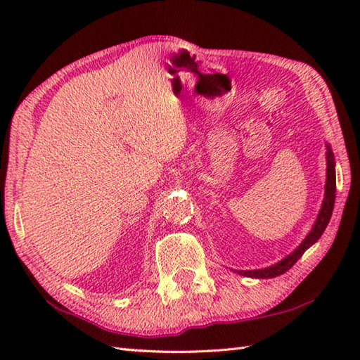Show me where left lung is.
<instances>
[{
    "instance_id": "8db88e82",
    "label": "left lung",
    "mask_w": 360,
    "mask_h": 360,
    "mask_svg": "<svg viewBox=\"0 0 360 360\" xmlns=\"http://www.w3.org/2000/svg\"><path fill=\"white\" fill-rule=\"evenodd\" d=\"M326 184H325V198L322 202V209L319 212V217L316 219L314 226H312L311 232L307 235V238L303 240V243L298 246L292 254H289L285 257L281 262L275 263L274 266L264 267V269H255V271H238L240 275H244V277H252V278H274L278 277V275L285 274L292 267L297 259L300 258L304 250L309 249L312 244H314L322 233L325 232V229L330 223L331 215H333V209H334V201H335V168H334V155L330 148V145H326Z\"/></svg>"
}]
</instances>
